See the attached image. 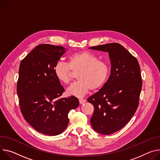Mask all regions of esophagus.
<instances>
[{"mask_svg":"<svg viewBox=\"0 0 160 160\" xmlns=\"http://www.w3.org/2000/svg\"><path fill=\"white\" fill-rule=\"evenodd\" d=\"M85 101H86V100L84 99H79L80 104H83V103H84L85 102Z\"/></svg>","mask_w":160,"mask_h":160,"instance_id":"34e87169","label":"esophagus"}]
</instances>
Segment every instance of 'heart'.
<instances>
[{"label": "heart", "mask_w": 160, "mask_h": 160, "mask_svg": "<svg viewBox=\"0 0 160 160\" xmlns=\"http://www.w3.org/2000/svg\"><path fill=\"white\" fill-rule=\"evenodd\" d=\"M53 71L57 78L64 84H69L73 71H78V80L69 87L67 92L70 95L82 97L90 89H98L105 83L110 67L106 62L98 60V56L92 52L83 50L70 55L68 63L62 61L57 62Z\"/></svg>", "instance_id": "heart-1"}]
</instances>
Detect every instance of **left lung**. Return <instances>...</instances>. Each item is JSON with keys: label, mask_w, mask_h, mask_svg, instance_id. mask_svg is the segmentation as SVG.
Returning a JSON list of instances; mask_svg holds the SVG:
<instances>
[{"label": "left lung", "mask_w": 160, "mask_h": 160, "mask_svg": "<svg viewBox=\"0 0 160 160\" xmlns=\"http://www.w3.org/2000/svg\"><path fill=\"white\" fill-rule=\"evenodd\" d=\"M108 53L111 62L109 78L88 101L94 106L92 128L110 135L122 128L134 115L138 104L142 81L136 58L119 43L89 48Z\"/></svg>", "instance_id": "1"}]
</instances>
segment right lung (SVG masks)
I'll use <instances>...</instances> for the list:
<instances>
[{
	"mask_svg": "<svg viewBox=\"0 0 160 160\" xmlns=\"http://www.w3.org/2000/svg\"><path fill=\"white\" fill-rule=\"evenodd\" d=\"M66 52L61 46L42 44L22 61L17 94L25 120L38 132L55 136L69 122L68 113L79 105L77 98L60 97L64 92L54 73V66Z\"/></svg>",
	"mask_w": 160,
	"mask_h": 160,
	"instance_id": "right-lung-1",
	"label": "right lung"
}]
</instances>
